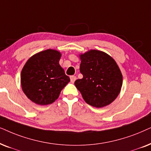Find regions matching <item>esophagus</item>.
Here are the masks:
<instances>
[{
    "label": "esophagus",
    "mask_w": 151,
    "mask_h": 151,
    "mask_svg": "<svg viewBox=\"0 0 151 151\" xmlns=\"http://www.w3.org/2000/svg\"><path fill=\"white\" fill-rule=\"evenodd\" d=\"M77 78H76L75 76H70V81L72 82V83H74V81H75V80Z\"/></svg>",
    "instance_id": "obj_1"
}]
</instances>
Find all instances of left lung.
<instances>
[{
    "label": "left lung",
    "instance_id": "left-lung-1",
    "mask_svg": "<svg viewBox=\"0 0 151 151\" xmlns=\"http://www.w3.org/2000/svg\"><path fill=\"white\" fill-rule=\"evenodd\" d=\"M81 79L74 82L88 104L101 108L111 104L119 94L122 74L111 57L99 50H90L81 55Z\"/></svg>",
    "mask_w": 151,
    "mask_h": 151
}]
</instances>
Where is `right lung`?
Here are the masks:
<instances>
[{"mask_svg":"<svg viewBox=\"0 0 151 151\" xmlns=\"http://www.w3.org/2000/svg\"><path fill=\"white\" fill-rule=\"evenodd\" d=\"M61 53L47 50L39 52L24 65L21 71L22 89L32 101L39 105L53 103L70 81L59 65Z\"/></svg>","mask_w":151,"mask_h":151,"instance_id":"obj_1","label":"right lung"}]
</instances>
